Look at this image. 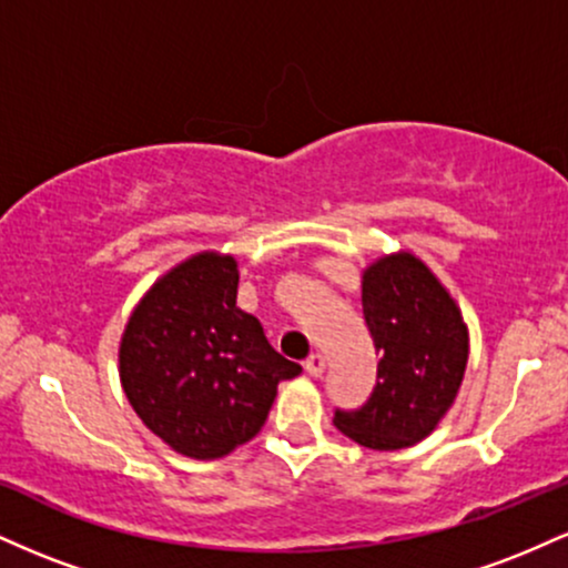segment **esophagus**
I'll list each match as a JSON object with an SVG mask.
<instances>
[{
    "mask_svg": "<svg viewBox=\"0 0 568 568\" xmlns=\"http://www.w3.org/2000/svg\"><path fill=\"white\" fill-rule=\"evenodd\" d=\"M304 371H306V374H310V376H321L323 371H325V357L317 355V352H315V355H310V357H306V361H304Z\"/></svg>",
    "mask_w": 568,
    "mask_h": 568,
    "instance_id": "esophagus-1",
    "label": "esophagus"
}]
</instances>
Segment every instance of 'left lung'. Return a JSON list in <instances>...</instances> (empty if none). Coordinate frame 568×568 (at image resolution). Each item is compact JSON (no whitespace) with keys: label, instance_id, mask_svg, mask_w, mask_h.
Listing matches in <instances>:
<instances>
[{"label":"left lung","instance_id":"1","mask_svg":"<svg viewBox=\"0 0 568 568\" xmlns=\"http://www.w3.org/2000/svg\"><path fill=\"white\" fill-rule=\"evenodd\" d=\"M363 317L376 363L361 408H336L334 425L374 452L427 438L452 408L467 366V325L438 277L410 253L384 256L363 275Z\"/></svg>","mask_w":568,"mask_h":568}]
</instances>
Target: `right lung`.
Wrapping results in <instances>:
<instances>
[{
	"mask_svg": "<svg viewBox=\"0 0 568 568\" xmlns=\"http://www.w3.org/2000/svg\"><path fill=\"white\" fill-rule=\"evenodd\" d=\"M232 256L200 253L152 285L120 344V379L173 452L219 459L264 427L277 384L302 374L237 306Z\"/></svg>",
	"mask_w": 568,
	"mask_h": 568,
	"instance_id": "obj_1",
	"label": "right lung"
}]
</instances>
